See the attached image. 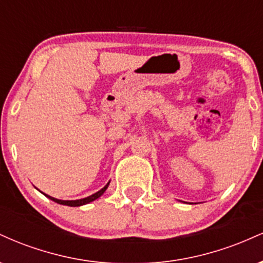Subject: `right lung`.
<instances>
[{"label":"right lung","instance_id":"1","mask_svg":"<svg viewBox=\"0 0 263 263\" xmlns=\"http://www.w3.org/2000/svg\"><path fill=\"white\" fill-rule=\"evenodd\" d=\"M108 184H110V182H108V183L106 184V185L104 186V188L99 190V192H96L95 194L90 195V197L83 198V199H78V200H60V199H55V198L50 197V195H48V194H44V193H43V194H44L45 197H47V198H49L50 200L55 201V203H58V204H62V205H68V206H81V205L89 204V203H91V201L96 200V199H98V198H100L101 195L104 194L105 192H106V189H107Z\"/></svg>","mask_w":263,"mask_h":263}]
</instances>
